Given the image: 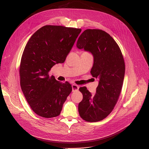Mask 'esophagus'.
Returning <instances> with one entry per match:
<instances>
[{
	"mask_svg": "<svg viewBox=\"0 0 149 149\" xmlns=\"http://www.w3.org/2000/svg\"><path fill=\"white\" fill-rule=\"evenodd\" d=\"M79 87L76 84H72V91H78L79 89Z\"/></svg>",
	"mask_w": 149,
	"mask_h": 149,
	"instance_id": "esophagus-1",
	"label": "esophagus"
}]
</instances>
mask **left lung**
<instances>
[{"instance_id": "1", "label": "left lung", "mask_w": 149, "mask_h": 149, "mask_svg": "<svg viewBox=\"0 0 149 149\" xmlns=\"http://www.w3.org/2000/svg\"><path fill=\"white\" fill-rule=\"evenodd\" d=\"M77 47L92 54L94 63L91 74L99 79L94 95L86 87L79 88L83 99L78 104V112L85 121H99L111 113L119 98L125 74L123 56L114 39L100 29L84 31Z\"/></svg>"}]
</instances>
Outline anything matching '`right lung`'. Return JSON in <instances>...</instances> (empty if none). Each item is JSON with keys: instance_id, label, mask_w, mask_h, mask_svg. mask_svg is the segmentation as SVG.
I'll list each match as a JSON object with an SVG mask.
<instances>
[{"instance_id": "1", "label": "right lung", "mask_w": 149, "mask_h": 149, "mask_svg": "<svg viewBox=\"0 0 149 149\" xmlns=\"http://www.w3.org/2000/svg\"><path fill=\"white\" fill-rule=\"evenodd\" d=\"M81 29L46 25L31 37L21 58L20 84L32 110L38 116H59L72 91L71 85L61 83L48 72L56 63H63L71 51Z\"/></svg>"}]
</instances>
